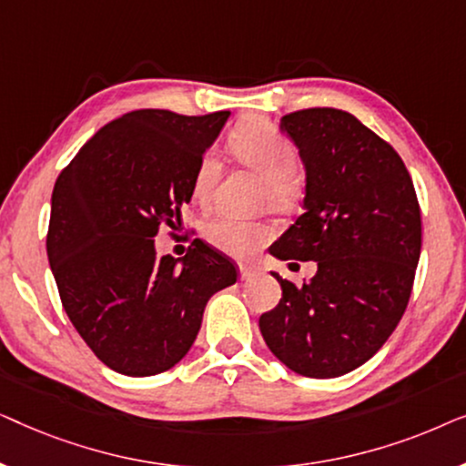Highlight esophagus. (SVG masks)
I'll return each mask as SVG.
<instances>
[{"label":"esophagus","instance_id":"34e87169","mask_svg":"<svg viewBox=\"0 0 466 466\" xmlns=\"http://www.w3.org/2000/svg\"><path fill=\"white\" fill-rule=\"evenodd\" d=\"M239 276H241V279H252L254 276H257V271H254L252 267L241 265V267H239Z\"/></svg>","mask_w":466,"mask_h":466}]
</instances>
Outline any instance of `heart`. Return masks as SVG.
Returning a JSON list of instances; mask_svg holds the SVG:
<instances>
[{
	"label": "heart",
	"mask_w": 466,
	"mask_h": 466,
	"mask_svg": "<svg viewBox=\"0 0 466 466\" xmlns=\"http://www.w3.org/2000/svg\"><path fill=\"white\" fill-rule=\"evenodd\" d=\"M231 148L239 161L250 165L267 180V199L282 203L295 190L297 180V152L284 136L273 129L267 120L252 118L241 123L231 136ZM220 161L208 152L197 165L193 177V195L197 201L208 203L212 199L214 187L218 182ZM209 244L231 257H246L258 246L265 231L252 222L239 220L231 214H222L206 228Z\"/></svg>",
	"instance_id": "b5f03b06"
}]
</instances>
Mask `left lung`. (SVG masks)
<instances>
[{
  "label": "left lung",
  "mask_w": 466,
  "mask_h": 466,
  "mask_svg": "<svg viewBox=\"0 0 466 466\" xmlns=\"http://www.w3.org/2000/svg\"><path fill=\"white\" fill-rule=\"evenodd\" d=\"M305 169L303 214L269 246L314 260L260 316L267 348L305 378H339L384 346L410 301L422 248L416 190L397 150L350 112L311 107L279 118ZM295 265V263H290Z\"/></svg>",
  "instance_id": "obj_1"
}]
</instances>
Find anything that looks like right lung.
<instances>
[{
  "label": "right lung",
  "instance_id": "add662e5",
  "mask_svg": "<svg viewBox=\"0 0 466 466\" xmlns=\"http://www.w3.org/2000/svg\"><path fill=\"white\" fill-rule=\"evenodd\" d=\"M228 116L123 114L95 133L55 184L50 269L74 329L112 371H167L195 343L212 295L238 282L231 260L203 239L184 258L155 250L158 227L182 222L197 165Z\"/></svg>",
  "mask_w": 466,
  "mask_h": 466
}]
</instances>
